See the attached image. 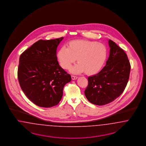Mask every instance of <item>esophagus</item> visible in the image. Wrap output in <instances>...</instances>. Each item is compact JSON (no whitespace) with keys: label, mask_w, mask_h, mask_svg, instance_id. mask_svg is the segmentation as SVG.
I'll list each match as a JSON object with an SVG mask.
<instances>
[{"label":"esophagus","mask_w":146,"mask_h":146,"mask_svg":"<svg viewBox=\"0 0 146 146\" xmlns=\"http://www.w3.org/2000/svg\"><path fill=\"white\" fill-rule=\"evenodd\" d=\"M71 78H72V80H76V79L77 78V76L72 75V76H71Z\"/></svg>","instance_id":"34e87169"}]
</instances>
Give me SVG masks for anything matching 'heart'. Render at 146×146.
Returning <instances> with one entry per match:
<instances>
[{
  "instance_id": "heart-1",
  "label": "heart",
  "mask_w": 146,
  "mask_h": 146,
  "mask_svg": "<svg viewBox=\"0 0 146 146\" xmlns=\"http://www.w3.org/2000/svg\"><path fill=\"white\" fill-rule=\"evenodd\" d=\"M107 55V47L103 44L87 40H74L68 43V47H61L57 52V57L60 65L65 69H69L77 58L78 63L71 69V72H85L88 75H93L101 70Z\"/></svg>"
}]
</instances>
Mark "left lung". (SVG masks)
<instances>
[{
    "instance_id": "obj_1",
    "label": "left lung",
    "mask_w": 146,
    "mask_h": 146,
    "mask_svg": "<svg viewBox=\"0 0 146 146\" xmlns=\"http://www.w3.org/2000/svg\"><path fill=\"white\" fill-rule=\"evenodd\" d=\"M108 44L110 56L106 65L98 74L88 78V84L84 91L88 100L99 106L114 101L123 93L131 69L124 50L111 40Z\"/></svg>"
}]
</instances>
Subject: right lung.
Instances as JSON below:
<instances>
[{
    "label": "right lung",
    "mask_w": 146,
    "mask_h": 146,
    "mask_svg": "<svg viewBox=\"0 0 146 146\" xmlns=\"http://www.w3.org/2000/svg\"><path fill=\"white\" fill-rule=\"evenodd\" d=\"M63 39L40 40L19 57L17 75L21 88L27 97L40 107L58 105L64 86L71 80L70 75L57 60V47Z\"/></svg>",
    "instance_id": "add662e5"
}]
</instances>
